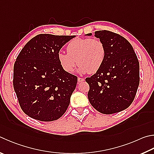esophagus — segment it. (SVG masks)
<instances>
[{"mask_svg": "<svg viewBox=\"0 0 154 154\" xmlns=\"http://www.w3.org/2000/svg\"><path fill=\"white\" fill-rule=\"evenodd\" d=\"M77 81H78V83L83 82H84V81H85V79H83V78H81V77H78Z\"/></svg>", "mask_w": 154, "mask_h": 154, "instance_id": "34e87169", "label": "esophagus"}]
</instances>
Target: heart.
<instances>
[{
  "label": "heart",
  "instance_id": "b5f03b06",
  "mask_svg": "<svg viewBox=\"0 0 154 154\" xmlns=\"http://www.w3.org/2000/svg\"><path fill=\"white\" fill-rule=\"evenodd\" d=\"M67 53L58 54V63L66 72L74 71L77 62L80 73H95L104 63L106 50L104 43L98 39L75 38L66 46Z\"/></svg>",
  "mask_w": 154,
  "mask_h": 154
}]
</instances>
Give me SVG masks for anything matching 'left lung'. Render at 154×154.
Returning a JSON list of instances; mask_svg holds the SVG:
<instances>
[{
    "mask_svg": "<svg viewBox=\"0 0 154 154\" xmlns=\"http://www.w3.org/2000/svg\"><path fill=\"white\" fill-rule=\"evenodd\" d=\"M94 35L104 43L106 54L101 69L85 79L89 85V101L102 114L119 112L129 107L135 97L139 60L133 46L122 36L107 30L96 31Z\"/></svg>",
    "mask_w": 154,
    "mask_h": 154,
    "instance_id": "1",
    "label": "left lung"
}]
</instances>
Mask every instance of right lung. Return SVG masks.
I'll use <instances>...</instances> for the list:
<instances>
[{
  "label": "right lung",
  "instance_id": "right-lung-1",
  "mask_svg": "<svg viewBox=\"0 0 154 154\" xmlns=\"http://www.w3.org/2000/svg\"><path fill=\"white\" fill-rule=\"evenodd\" d=\"M75 35L39 34L21 50L13 68V87L25 114L53 121L65 112L77 77L58 63L61 48Z\"/></svg>",
  "mask_w": 154,
  "mask_h": 154
}]
</instances>
